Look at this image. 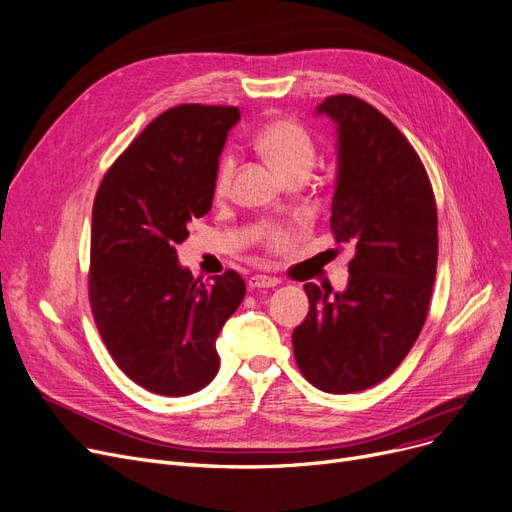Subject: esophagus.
Segmentation results:
<instances>
[{
    "label": "esophagus",
    "mask_w": 512,
    "mask_h": 512,
    "mask_svg": "<svg viewBox=\"0 0 512 512\" xmlns=\"http://www.w3.org/2000/svg\"><path fill=\"white\" fill-rule=\"evenodd\" d=\"M250 289H264V287H277L279 279L277 277H266V275H254L248 279Z\"/></svg>",
    "instance_id": "obj_1"
}]
</instances>
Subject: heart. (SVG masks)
<instances>
[{
  "mask_svg": "<svg viewBox=\"0 0 512 512\" xmlns=\"http://www.w3.org/2000/svg\"><path fill=\"white\" fill-rule=\"evenodd\" d=\"M258 150L273 164V168L287 181L296 177H308L316 162V143L312 135L294 118H277L264 125L256 135ZM235 173V156L225 152L216 164L214 193L223 198L231 189Z\"/></svg>",
  "mask_w": 512,
  "mask_h": 512,
  "instance_id": "1",
  "label": "heart"
}]
</instances>
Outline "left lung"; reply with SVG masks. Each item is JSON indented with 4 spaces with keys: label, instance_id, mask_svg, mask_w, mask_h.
I'll use <instances>...</instances> for the list:
<instances>
[{
    "label": "left lung",
    "instance_id": "left-lung-1",
    "mask_svg": "<svg viewBox=\"0 0 512 512\" xmlns=\"http://www.w3.org/2000/svg\"><path fill=\"white\" fill-rule=\"evenodd\" d=\"M337 125L331 233L354 243L348 287L306 283L310 310L294 329L302 375L329 394L392 375L425 325L437 266V208L427 170L400 133L360 97H325Z\"/></svg>",
    "mask_w": 512,
    "mask_h": 512
}]
</instances>
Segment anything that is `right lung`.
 I'll return each mask as SVG.
<instances>
[{"label": "right lung", "instance_id": "1", "mask_svg": "<svg viewBox=\"0 0 512 512\" xmlns=\"http://www.w3.org/2000/svg\"><path fill=\"white\" fill-rule=\"evenodd\" d=\"M235 106L162 112L108 168L91 216L89 302L104 344L131 381L160 396L200 392L218 373L216 337L246 283L235 271L204 283L175 246L214 198V173Z\"/></svg>", "mask_w": 512, "mask_h": 512}]
</instances>
